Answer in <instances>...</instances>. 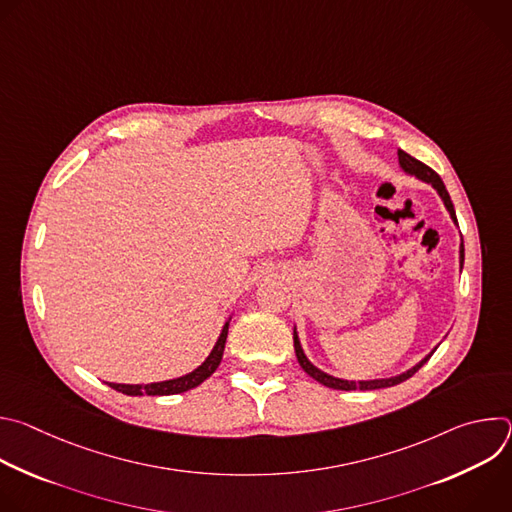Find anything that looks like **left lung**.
Listing matches in <instances>:
<instances>
[{
  "label": "left lung",
  "instance_id": "obj_1",
  "mask_svg": "<svg viewBox=\"0 0 512 512\" xmlns=\"http://www.w3.org/2000/svg\"><path fill=\"white\" fill-rule=\"evenodd\" d=\"M399 164H401V168L407 172V174H411V176H417L419 180H423V182H429L437 192H440V196H442V200H444V204H446V208L450 210V214H452V218H454V223H458V218H456V210H454V204H452V198H450V194H448V190H446V184L442 182V178H440V174L437 172H433L429 166H425L423 162H419V160H415L413 156H409L407 152H403V150H399ZM460 263H464V243L460 245ZM294 346H296V356H298V362H300V367L314 379V381H318V383H322V385H326V387H330V389H338V391H354V389H360V391H373V389H385V387H393V385H399V383H403V381H407L409 377H413L423 364L429 360V356H425L419 364H415L413 369H409L407 373H403V375H399V377H391V379H377V381H358V383H354V381H342V379H336V377H330V375H326V373H322L320 369H316L314 364L306 358V354H304V350H302V344H300V340H298V334L294 332Z\"/></svg>",
  "mask_w": 512,
  "mask_h": 512
}]
</instances>
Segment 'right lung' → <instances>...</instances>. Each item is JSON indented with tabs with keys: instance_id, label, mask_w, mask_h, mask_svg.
I'll return each mask as SVG.
<instances>
[{
	"instance_id": "1",
	"label": "right lung",
	"mask_w": 512,
	"mask_h": 512,
	"mask_svg": "<svg viewBox=\"0 0 512 512\" xmlns=\"http://www.w3.org/2000/svg\"><path fill=\"white\" fill-rule=\"evenodd\" d=\"M227 334H229V324H225V328L221 332V338H218V342L212 348L210 356L200 364L196 371H192L190 375H184V377L172 379V381L150 383V385H117V383H109V387L119 391V393H123V395H176V393L190 391V389L198 387L200 383H204L216 371L218 364H221V358H223V352H225Z\"/></svg>"
}]
</instances>
